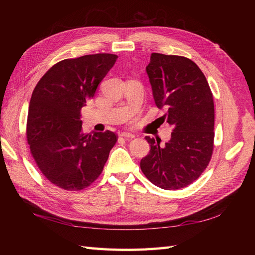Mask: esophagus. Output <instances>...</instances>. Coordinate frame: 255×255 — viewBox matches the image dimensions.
Wrapping results in <instances>:
<instances>
[{
  "label": "esophagus",
  "instance_id": "esophagus-1",
  "mask_svg": "<svg viewBox=\"0 0 255 255\" xmlns=\"http://www.w3.org/2000/svg\"><path fill=\"white\" fill-rule=\"evenodd\" d=\"M119 135H120V137H122V138H126V139H132V138L135 137V135L130 134V133H127V132H122V133H120Z\"/></svg>",
  "mask_w": 255,
  "mask_h": 255
}]
</instances>
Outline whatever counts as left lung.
<instances>
[{
	"mask_svg": "<svg viewBox=\"0 0 255 255\" xmlns=\"http://www.w3.org/2000/svg\"><path fill=\"white\" fill-rule=\"evenodd\" d=\"M160 119L172 127L171 139L159 145L149 136L151 150L140 161L143 174L166 190L184 188L205 170L214 150V99L205 75L187 57L152 53L145 68Z\"/></svg>",
	"mask_w": 255,
	"mask_h": 255,
	"instance_id": "1",
	"label": "left lung"
}]
</instances>
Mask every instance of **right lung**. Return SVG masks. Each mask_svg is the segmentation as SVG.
Masks as SVG:
<instances>
[{
  "label": "right lung",
  "instance_id": "1",
  "mask_svg": "<svg viewBox=\"0 0 255 255\" xmlns=\"http://www.w3.org/2000/svg\"><path fill=\"white\" fill-rule=\"evenodd\" d=\"M118 58L100 53L68 58L50 68L30 98L26 138L41 173L57 187L82 190L102 173L118 136L84 134L82 107Z\"/></svg>",
  "mask_w": 255,
  "mask_h": 255
}]
</instances>
